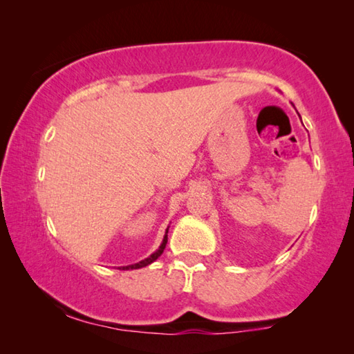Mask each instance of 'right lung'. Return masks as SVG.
Here are the masks:
<instances>
[{
	"label": "right lung",
	"mask_w": 354,
	"mask_h": 354,
	"mask_svg": "<svg viewBox=\"0 0 354 354\" xmlns=\"http://www.w3.org/2000/svg\"><path fill=\"white\" fill-rule=\"evenodd\" d=\"M167 232H169V227H167L165 230V236H164V239H162V243L159 245V248L154 251L153 254H149L147 259H143V261H140V262H137V263H133V266H127V267H120V270H136V268H142V267H147V266H149V263L151 262H154L156 259H158V257L164 253V250H165V245H167Z\"/></svg>",
	"instance_id": "add662e5"
}]
</instances>
